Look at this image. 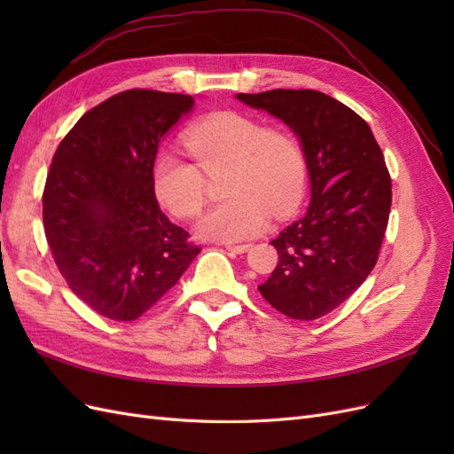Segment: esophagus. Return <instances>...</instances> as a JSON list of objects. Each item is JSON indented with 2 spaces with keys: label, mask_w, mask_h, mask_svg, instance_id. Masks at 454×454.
I'll use <instances>...</instances> for the list:
<instances>
[{
  "label": "esophagus",
  "mask_w": 454,
  "mask_h": 454,
  "mask_svg": "<svg viewBox=\"0 0 454 454\" xmlns=\"http://www.w3.org/2000/svg\"><path fill=\"white\" fill-rule=\"evenodd\" d=\"M225 248L232 254H244L252 248V244H225Z\"/></svg>",
  "instance_id": "obj_1"
}]
</instances>
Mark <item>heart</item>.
I'll use <instances>...</instances> for the list:
<instances>
[{
    "instance_id": "1",
    "label": "heart",
    "mask_w": 454,
    "mask_h": 454,
    "mask_svg": "<svg viewBox=\"0 0 454 454\" xmlns=\"http://www.w3.org/2000/svg\"><path fill=\"white\" fill-rule=\"evenodd\" d=\"M184 145L197 165L164 151L153 167L159 202L177 217H195L206 200V174L227 168L225 202L206 212L197 225L202 239L239 242L265 229L269 215L284 219L297 210L307 184L301 142L284 129L237 112H217L184 132Z\"/></svg>"
}]
</instances>
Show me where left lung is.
<instances>
[{
	"label": "left lung",
	"mask_w": 454,
	"mask_h": 454,
	"mask_svg": "<svg viewBox=\"0 0 454 454\" xmlns=\"http://www.w3.org/2000/svg\"><path fill=\"white\" fill-rule=\"evenodd\" d=\"M294 130L305 151L310 204L270 244L277 269L259 294L294 320H316L347 301L373 270L388 225L392 182L367 122L324 92L237 94Z\"/></svg>",
	"instance_id": "1"
}]
</instances>
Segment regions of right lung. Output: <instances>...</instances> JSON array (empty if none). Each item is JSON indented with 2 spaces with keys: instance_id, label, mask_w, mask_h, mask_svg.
I'll return each instance as SVG.
<instances>
[{
  "instance_id": "obj_1",
  "label": "right lung",
  "mask_w": 454,
  "mask_h": 454,
  "mask_svg": "<svg viewBox=\"0 0 454 454\" xmlns=\"http://www.w3.org/2000/svg\"><path fill=\"white\" fill-rule=\"evenodd\" d=\"M193 106L189 94L119 92L81 117L52 157L49 248L70 290L109 320L138 318L200 252L160 212L153 189L162 136Z\"/></svg>"
}]
</instances>
